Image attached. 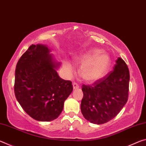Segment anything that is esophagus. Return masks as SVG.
<instances>
[{"instance_id":"34e87169","label":"esophagus","mask_w":146,"mask_h":146,"mask_svg":"<svg viewBox=\"0 0 146 146\" xmlns=\"http://www.w3.org/2000/svg\"><path fill=\"white\" fill-rule=\"evenodd\" d=\"M73 90H76V89L79 88V86L76 83L74 82L73 84Z\"/></svg>"}]
</instances>
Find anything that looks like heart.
Here are the masks:
<instances>
[{
	"instance_id": "b5f03b06",
	"label": "heart",
	"mask_w": 146,
	"mask_h": 146,
	"mask_svg": "<svg viewBox=\"0 0 146 146\" xmlns=\"http://www.w3.org/2000/svg\"><path fill=\"white\" fill-rule=\"evenodd\" d=\"M76 63L82 64L79 70L80 77L86 82H93L102 78L110 68L111 60L110 55L103 53L97 48H91L81 55L75 57ZM68 71L71 72L72 66L70 63L66 64Z\"/></svg>"
}]
</instances>
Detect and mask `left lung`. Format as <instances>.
<instances>
[{
  "mask_svg": "<svg viewBox=\"0 0 146 146\" xmlns=\"http://www.w3.org/2000/svg\"><path fill=\"white\" fill-rule=\"evenodd\" d=\"M129 82V69L118 57L113 71L92 85H82L80 109L84 117L95 124H102L115 118L127 102Z\"/></svg>",
  "mask_w": 146,
  "mask_h": 146,
  "instance_id": "obj_1",
  "label": "left lung"
}]
</instances>
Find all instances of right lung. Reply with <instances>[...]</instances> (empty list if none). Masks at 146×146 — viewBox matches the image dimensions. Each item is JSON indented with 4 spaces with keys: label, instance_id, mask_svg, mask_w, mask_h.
<instances>
[{
    "label": "right lung",
    "instance_id": "right-lung-1",
    "mask_svg": "<svg viewBox=\"0 0 146 146\" xmlns=\"http://www.w3.org/2000/svg\"><path fill=\"white\" fill-rule=\"evenodd\" d=\"M43 44H32L17 62L14 91L20 105L33 119L49 122L62 111L72 82L58 76L60 62Z\"/></svg>",
    "mask_w": 146,
    "mask_h": 146
}]
</instances>
